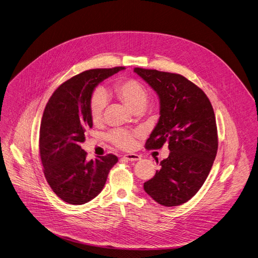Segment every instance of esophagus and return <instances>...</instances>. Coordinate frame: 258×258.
Returning a JSON list of instances; mask_svg holds the SVG:
<instances>
[{
    "mask_svg": "<svg viewBox=\"0 0 258 258\" xmlns=\"http://www.w3.org/2000/svg\"><path fill=\"white\" fill-rule=\"evenodd\" d=\"M123 158H125L126 160L128 161H138L141 159V156H140L139 154H135V153H130V154H125L123 156Z\"/></svg>",
    "mask_w": 258,
    "mask_h": 258,
    "instance_id": "1",
    "label": "esophagus"
}]
</instances>
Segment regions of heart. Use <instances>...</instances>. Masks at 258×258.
I'll list each match as a JSON object with an SVG mask.
<instances>
[{
  "label": "heart",
  "mask_w": 258,
  "mask_h": 258,
  "mask_svg": "<svg viewBox=\"0 0 258 258\" xmlns=\"http://www.w3.org/2000/svg\"><path fill=\"white\" fill-rule=\"evenodd\" d=\"M113 93L133 112L143 110L149 98L147 88L136 79L118 80L113 86ZM106 101V95L102 90H97L92 95L89 103V112L93 123L102 120ZM109 139L112 144L120 149H131L135 144V135L122 130L114 131L109 136Z\"/></svg>",
  "instance_id": "heart-1"
}]
</instances>
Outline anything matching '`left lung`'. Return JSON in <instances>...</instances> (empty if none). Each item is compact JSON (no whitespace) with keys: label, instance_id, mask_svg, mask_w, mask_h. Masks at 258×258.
Here are the masks:
<instances>
[{"label":"left lung","instance_id":"left-lung-1","mask_svg":"<svg viewBox=\"0 0 258 258\" xmlns=\"http://www.w3.org/2000/svg\"><path fill=\"white\" fill-rule=\"evenodd\" d=\"M134 72L156 91L160 104L158 122L145 147L159 149L168 143L170 150L144 190L162 206L182 205L200 190L217 154L213 107L199 86L180 74L142 68Z\"/></svg>","mask_w":258,"mask_h":258}]
</instances>
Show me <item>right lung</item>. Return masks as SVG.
I'll use <instances>...</instances> for the list:
<instances>
[{
	"label": "right lung",
	"mask_w": 258,
	"mask_h": 258,
	"mask_svg": "<svg viewBox=\"0 0 258 258\" xmlns=\"http://www.w3.org/2000/svg\"><path fill=\"white\" fill-rule=\"evenodd\" d=\"M123 69H92L70 78L56 88L45 107L39 137L43 171L53 192L68 204L83 205L95 199L118 161L114 154L88 161L81 143L85 131L92 127L89 103L93 90Z\"/></svg>",
	"instance_id": "1"
}]
</instances>
